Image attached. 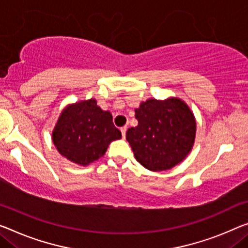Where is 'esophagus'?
<instances>
[{
    "instance_id": "esophagus-1",
    "label": "esophagus",
    "mask_w": 248,
    "mask_h": 248,
    "mask_svg": "<svg viewBox=\"0 0 248 248\" xmlns=\"http://www.w3.org/2000/svg\"><path fill=\"white\" fill-rule=\"evenodd\" d=\"M126 131H127V127H126V126H124V127H122V128H121L122 136H123L124 139H125V135H126Z\"/></svg>"
}]
</instances>
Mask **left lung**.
I'll return each mask as SVG.
<instances>
[{"label":"left lung","mask_w":248,"mask_h":248,"mask_svg":"<svg viewBox=\"0 0 248 248\" xmlns=\"http://www.w3.org/2000/svg\"><path fill=\"white\" fill-rule=\"evenodd\" d=\"M136 127L126 132V140L140 165L161 172L184 161L192 151L196 135L195 116L178 97L148 98L135 109Z\"/></svg>","instance_id":"1"}]
</instances>
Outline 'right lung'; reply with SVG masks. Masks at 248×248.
I'll return each instance as SVG.
<instances>
[{"instance_id": "1", "label": "right lung", "mask_w": 248, "mask_h": 248, "mask_svg": "<svg viewBox=\"0 0 248 248\" xmlns=\"http://www.w3.org/2000/svg\"><path fill=\"white\" fill-rule=\"evenodd\" d=\"M120 139L122 134L114 126L111 112L103 111L95 98L65 106L52 132L59 153L81 166L97 161L109 144Z\"/></svg>"}]
</instances>
